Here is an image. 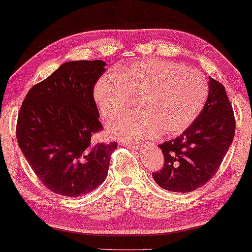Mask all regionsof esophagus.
<instances>
[{
    "label": "esophagus",
    "mask_w": 252,
    "mask_h": 252,
    "mask_svg": "<svg viewBox=\"0 0 252 252\" xmlns=\"http://www.w3.org/2000/svg\"><path fill=\"white\" fill-rule=\"evenodd\" d=\"M122 145L124 146H127L128 148H139L141 147V145L139 144H136V143H133V142H122Z\"/></svg>",
    "instance_id": "1"
}]
</instances>
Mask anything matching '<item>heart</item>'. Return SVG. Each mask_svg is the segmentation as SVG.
<instances>
[{
	"label": "heart",
	"mask_w": 252,
	"mask_h": 252,
	"mask_svg": "<svg viewBox=\"0 0 252 252\" xmlns=\"http://www.w3.org/2000/svg\"><path fill=\"white\" fill-rule=\"evenodd\" d=\"M208 94V81L201 72L160 59L105 73L94 87V101L108 119L136 99L138 111L108 124L111 135L130 141L156 137L162 131L166 136L183 133L199 117Z\"/></svg>",
	"instance_id": "heart-1"
}]
</instances>
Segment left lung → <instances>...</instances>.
<instances>
[{
  "instance_id": "obj_1",
  "label": "left lung",
  "mask_w": 252,
  "mask_h": 252,
  "mask_svg": "<svg viewBox=\"0 0 252 252\" xmlns=\"http://www.w3.org/2000/svg\"><path fill=\"white\" fill-rule=\"evenodd\" d=\"M234 115L225 88L209 78L205 105L182 135L158 145L164 166L153 173L160 188L172 192H192L216 174L234 137Z\"/></svg>"
}]
</instances>
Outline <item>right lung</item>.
Masks as SVG:
<instances>
[{"label":"right lung","instance_id":"1","mask_svg":"<svg viewBox=\"0 0 252 252\" xmlns=\"http://www.w3.org/2000/svg\"><path fill=\"white\" fill-rule=\"evenodd\" d=\"M101 60L64 63L33 86L22 102L16 138L33 172L50 191L76 197L94 191L108 173L117 143H98L102 129L94 86Z\"/></svg>","mask_w":252,"mask_h":252}]
</instances>
